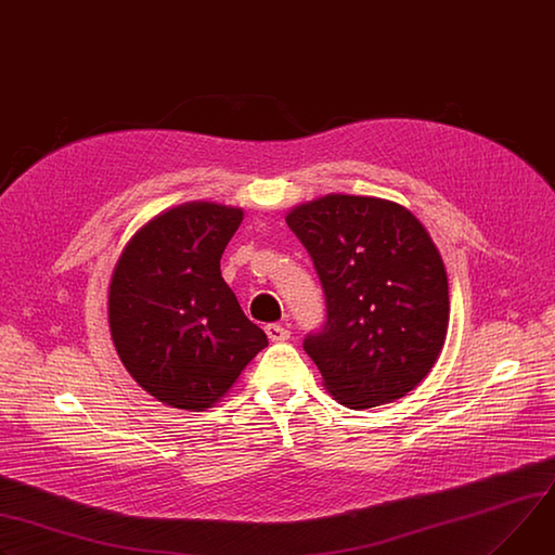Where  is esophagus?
Returning <instances> with one entry per match:
<instances>
[{
  "label": "esophagus",
  "instance_id": "esophagus-1",
  "mask_svg": "<svg viewBox=\"0 0 555 555\" xmlns=\"http://www.w3.org/2000/svg\"><path fill=\"white\" fill-rule=\"evenodd\" d=\"M266 334H268V338H270L272 343H285V340L289 338V330L283 327V325H279V323L266 325Z\"/></svg>",
  "mask_w": 555,
  "mask_h": 555
}]
</instances>
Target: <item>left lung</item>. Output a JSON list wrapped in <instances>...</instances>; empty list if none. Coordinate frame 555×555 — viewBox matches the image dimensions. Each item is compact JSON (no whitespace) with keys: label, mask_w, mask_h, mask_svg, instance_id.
<instances>
[{"label":"left lung","mask_w":555,"mask_h":555,"mask_svg":"<svg viewBox=\"0 0 555 555\" xmlns=\"http://www.w3.org/2000/svg\"><path fill=\"white\" fill-rule=\"evenodd\" d=\"M325 294V323L304 340L327 391L370 410L412 391L449 325L442 259L421 221L374 196L327 194L285 217Z\"/></svg>","instance_id":"obj_1"}]
</instances>
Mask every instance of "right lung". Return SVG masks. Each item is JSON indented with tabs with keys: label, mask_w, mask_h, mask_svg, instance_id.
<instances>
[{
	"label": "right lung",
	"mask_w": 555,
	"mask_h": 555,
	"mask_svg": "<svg viewBox=\"0 0 555 555\" xmlns=\"http://www.w3.org/2000/svg\"><path fill=\"white\" fill-rule=\"evenodd\" d=\"M238 208L185 204L143 225L115 266L108 321L130 376L177 410L204 412L268 345L221 276Z\"/></svg>",
	"instance_id": "right-lung-1"
}]
</instances>
